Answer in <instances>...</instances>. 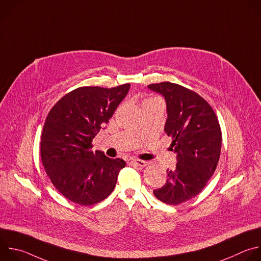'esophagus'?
Instances as JSON below:
<instances>
[{"label":"esophagus","mask_w":261,"mask_h":261,"mask_svg":"<svg viewBox=\"0 0 261 261\" xmlns=\"http://www.w3.org/2000/svg\"><path fill=\"white\" fill-rule=\"evenodd\" d=\"M128 164L136 165V166H139V167H144V166L148 165V162L143 161V160H137V159H129Z\"/></svg>","instance_id":"1"}]
</instances>
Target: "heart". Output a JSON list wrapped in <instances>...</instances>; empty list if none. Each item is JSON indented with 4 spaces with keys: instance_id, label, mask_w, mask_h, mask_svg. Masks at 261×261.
I'll return each mask as SVG.
<instances>
[{
    "instance_id": "obj_1",
    "label": "heart",
    "mask_w": 261,
    "mask_h": 261,
    "mask_svg": "<svg viewBox=\"0 0 261 261\" xmlns=\"http://www.w3.org/2000/svg\"><path fill=\"white\" fill-rule=\"evenodd\" d=\"M156 100H158L157 98H148V99H145L144 101H143V103H146V102H152V101H156Z\"/></svg>"
}]
</instances>
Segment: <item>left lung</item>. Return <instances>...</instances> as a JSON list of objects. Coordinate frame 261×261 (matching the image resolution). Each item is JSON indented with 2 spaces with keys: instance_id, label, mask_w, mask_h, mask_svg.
Instances as JSON below:
<instances>
[{
  "instance_id": "obj_1",
  "label": "left lung",
  "mask_w": 261,
  "mask_h": 261,
  "mask_svg": "<svg viewBox=\"0 0 261 261\" xmlns=\"http://www.w3.org/2000/svg\"><path fill=\"white\" fill-rule=\"evenodd\" d=\"M147 88L166 101L164 131L171 136L176 153L175 169L154 195L164 203L176 205L199 194L214 174L221 153V128L211 105L197 93L164 82Z\"/></svg>"
}]
</instances>
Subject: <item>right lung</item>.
Instances as JSON below:
<instances>
[{
	"label": "right lung",
	"mask_w": 261,
	"mask_h": 261,
	"mask_svg": "<svg viewBox=\"0 0 261 261\" xmlns=\"http://www.w3.org/2000/svg\"><path fill=\"white\" fill-rule=\"evenodd\" d=\"M130 84L116 88L82 87L50 109L41 135L44 169L57 190L81 205H93L114 191L123 159L92 151V141L114 116Z\"/></svg>",
	"instance_id": "right-lung-1"
}]
</instances>
